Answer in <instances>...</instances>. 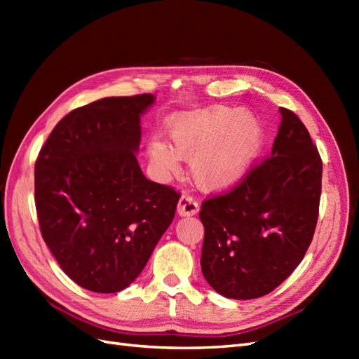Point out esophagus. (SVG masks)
I'll list each match as a JSON object with an SVG mask.
<instances>
[{
    "label": "esophagus",
    "mask_w": 359,
    "mask_h": 359,
    "mask_svg": "<svg viewBox=\"0 0 359 359\" xmlns=\"http://www.w3.org/2000/svg\"><path fill=\"white\" fill-rule=\"evenodd\" d=\"M177 211H178L180 215H184V217L194 215L199 211V203L196 202V199H194L193 196H190L189 193H184L181 199H180V202H178Z\"/></svg>",
    "instance_id": "obj_1"
}]
</instances>
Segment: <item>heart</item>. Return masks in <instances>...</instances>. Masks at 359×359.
<instances>
[{"instance_id": "1", "label": "heart", "mask_w": 359, "mask_h": 359, "mask_svg": "<svg viewBox=\"0 0 359 359\" xmlns=\"http://www.w3.org/2000/svg\"><path fill=\"white\" fill-rule=\"evenodd\" d=\"M173 148L158 139L148 142V156L163 173L178 170L180 157L191 158V175L205 190H222L240 181L262 144L253 115L229 107H210L170 119Z\"/></svg>"}]
</instances>
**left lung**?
<instances>
[{
    "instance_id": "8db88e82",
    "label": "left lung",
    "mask_w": 359,
    "mask_h": 359,
    "mask_svg": "<svg viewBox=\"0 0 359 359\" xmlns=\"http://www.w3.org/2000/svg\"><path fill=\"white\" fill-rule=\"evenodd\" d=\"M280 114L271 156L201 206L202 273L226 298L273 292L301 264L316 229L322 158L301 119L286 107Z\"/></svg>"
}]
</instances>
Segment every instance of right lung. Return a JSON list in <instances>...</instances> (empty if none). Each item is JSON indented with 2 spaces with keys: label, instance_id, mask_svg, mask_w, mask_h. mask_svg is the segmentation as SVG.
Listing matches in <instances>:
<instances>
[{
  "label": "right lung",
  "instance_id": "1",
  "mask_svg": "<svg viewBox=\"0 0 359 359\" xmlns=\"http://www.w3.org/2000/svg\"><path fill=\"white\" fill-rule=\"evenodd\" d=\"M154 95L104 97L53 127L34 168L43 240L74 283L99 293L142 273L181 194L149 181L135 153Z\"/></svg>",
  "mask_w": 359,
  "mask_h": 359
}]
</instances>
